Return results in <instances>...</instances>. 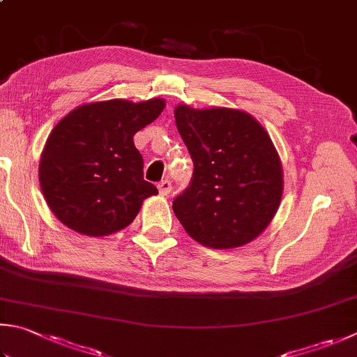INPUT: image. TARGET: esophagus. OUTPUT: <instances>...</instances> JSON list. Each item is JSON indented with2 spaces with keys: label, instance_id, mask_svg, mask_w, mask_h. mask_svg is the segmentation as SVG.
<instances>
[{
  "label": "esophagus",
  "instance_id": "34e87169",
  "mask_svg": "<svg viewBox=\"0 0 357 357\" xmlns=\"http://www.w3.org/2000/svg\"><path fill=\"white\" fill-rule=\"evenodd\" d=\"M171 191H172V185H171L169 180L160 181V183H158V192L161 194V196H167V194H169Z\"/></svg>",
  "mask_w": 357,
  "mask_h": 357
}]
</instances>
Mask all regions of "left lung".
Instances as JSON below:
<instances>
[{
    "label": "left lung",
    "mask_w": 357,
    "mask_h": 357,
    "mask_svg": "<svg viewBox=\"0 0 357 357\" xmlns=\"http://www.w3.org/2000/svg\"><path fill=\"white\" fill-rule=\"evenodd\" d=\"M174 116L194 163L191 185L172 204L186 233L219 250L258 238L277 214L284 185L264 127L227 107L178 104Z\"/></svg>",
    "instance_id": "1"
}]
</instances>
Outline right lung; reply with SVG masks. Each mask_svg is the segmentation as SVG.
<instances>
[{
  "label": "right lung",
  "mask_w": 357,
  "mask_h": 357,
  "mask_svg": "<svg viewBox=\"0 0 357 357\" xmlns=\"http://www.w3.org/2000/svg\"><path fill=\"white\" fill-rule=\"evenodd\" d=\"M165 99L96 100L76 107L50 133L38 165L46 204L60 222L100 238L130 225L158 190L143 177L133 135L155 121Z\"/></svg>",
  "instance_id": "right-lung-1"
}]
</instances>
